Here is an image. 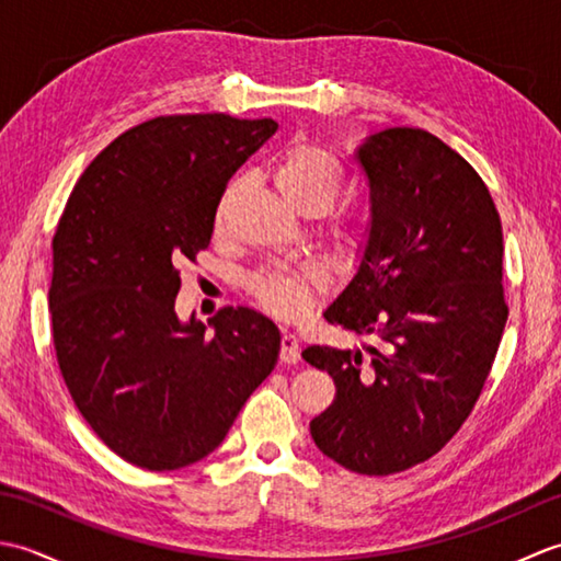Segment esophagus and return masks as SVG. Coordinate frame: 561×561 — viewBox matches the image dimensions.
I'll return each instance as SVG.
<instances>
[{"label":"esophagus","instance_id":"34e87169","mask_svg":"<svg viewBox=\"0 0 561 561\" xmlns=\"http://www.w3.org/2000/svg\"><path fill=\"white\" fill-rule=\"evenodd\" d=\"M279 359L284 364H299L301 362V344H299V337L291 335V332H284V335H282Z\"/></svg>","mask_w":561,"mask_h":561}]
</instances>
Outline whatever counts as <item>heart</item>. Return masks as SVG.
I'll use <instances>...</instances> for the list:
<instances>
[{
  "label": "heart",
  "instance_id": "heart-1",
  "mask_svg": "<svg viewBox=\"0 0 561 561\" xmlns=\"http://www.w3.org/2000/svg\"><path fill=\"white\" fill-rule=\"evenodd\" d=\"M274 181L291 205L301 211H325L344 185V171L330 151L313 145H296L279 159ZM316 287H323V274L316 267L272 270L253 279V294L267 311L282 318L301 316Z\"/></svg>",
  "mask_w": 561,
  "mask_h": 561
}]
</instances>
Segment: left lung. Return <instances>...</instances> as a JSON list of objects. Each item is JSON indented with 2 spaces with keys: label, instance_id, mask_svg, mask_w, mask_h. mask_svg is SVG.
<instances>
[{
  "label": "left lung",
  "instance_id": "1",
  "mask_svg": "<svg viewBox=\"0 0 561 561\" xmlns=\"http://www.w3.org/2000/svg\"><path fill=\"white\" fill-rule=\"evenodd\" d=\"M354 159L371 221L323 316L378 344L304 350L337 388L311 436L342 468L392 474L444 448L480 398L508 318L504 233L478 171L424 129L388 127Z\"/></svg>",
  "mask_w": 561,
  "mask_h": 561
}]
</instances>
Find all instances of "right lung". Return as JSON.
Masks as SVG:
<instances>
[{
    "label": "right lung",
    "mask_w": 561,
    "mask_h": 561,
    "mask_svg": "<svg viewBox=\"0 0 561 561\" xmlns=\"http://www.w3.org/2000/svg\"><path fill=\"white\" fill-rule=\"evenodd\" d=\"M277 127L153 117L111 141L67 199L53 238L57 364L83 420L137 468L207 458L277 364L279 330L253 308L209 325L175 313L178 262L209 245L226 183Z\"/></svg>",
    "instance_id": "1"
}]
</instances>
